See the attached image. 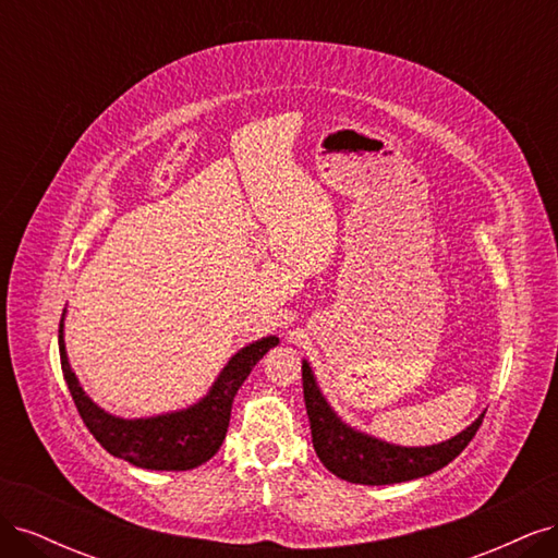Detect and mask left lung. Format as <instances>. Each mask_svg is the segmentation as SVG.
Instances as JSON below:
<instances>
[{
    "label": "left lung",
    "mask_w": 558,
    "mask_h": 558,
    "mask_svg": "<svg viewBox=\"0 0 558 558\" xmlns=\"http://www.w3.org/2000/svg\"><path fill=\"white\" fill-rule=\"evenodd\" d=\"M302 388L314 451L332 475L353 484L381 486L433 475L459 456L482 426L484 412L451 440L430 447H400L347 426L320 393L307 361H302Z\"/></svg>",
    "instance_id": "8db88e82"
}]
</instances>
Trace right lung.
<instances>
[{"label": "right lung", "instance_id": "obj_1", "mask_svg": "<svg viewBox=\"0 0 558 558\" xmlns=\"http://www.w3.org/2000/svg\"><path fill=\"white\" fill-rule=\"evenodd\" d=\"M277 344L279 337L269 335L240 349L216 377L209 393L191 408L148 418H123L97 408L81 388L64 349V314L58 335L62 375L83 424L109 453L146 470H193L207 463L226 440L232 400L240 386L253 365Z\"/></svg>", "mask_w": 558, "mask_h": 558}]
</instances>
